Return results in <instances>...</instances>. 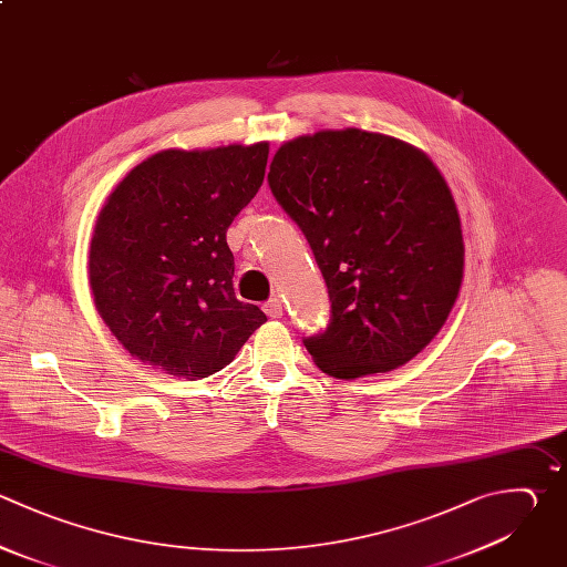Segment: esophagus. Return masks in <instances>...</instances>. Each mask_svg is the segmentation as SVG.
Returning a JSON list of instances; mask_svg holds the SVG:
<instances>
[{
    "label": "esophagus",
    "instance_id": "34e87169",
    "mask_svg": "<svg viewBox=\"0 0 567 567\" xmlns=\"http://www.w3.org/2000/svg\"><path fill=\"white\" fill-rule=\"evenodd\" d=\"M264 312H266L268 317H272V319H279V317L284 315V303H281V299H277V297L268 299V301L264 303Z\"/></svg>",
    "mask_w": 567,
    "mask_h": 567
}]
</instances>
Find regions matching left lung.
Listing matches in <instances>:
<instances>
[{"mask_svg":"<svg viewBox=\"0 0 567 567\" xmlns=\"http://www.w3.org/2000/svg\"><path fill=\"white\" fill-rule=\"evenodd\" d=\"M268 184L306 235L330 323L303 346L330 377L388 372L443 328L463 279L452 193L419 148L359 128L286 142Z\"/></svg>","mask_w":567,"mask_h":567,"instance_id":"1","label":"left lung"}]
</instances>
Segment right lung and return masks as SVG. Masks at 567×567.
Here are the masks:
<instances>
[{
	"label": "right lung",
	"mask_w": 567,
	"mask_h": 567,
	"mask_svg": "<svg viewBox=\"0 0 567 567\" xmlns=\"http://www.w3.org/2000/svg\"><path fill=\"white\" fill-rule=\"evenodd\" d=\"M268 142L162 151L106 199L91 241L95 306L144 363L184 379L226 368L266 315L235 297L233 219L264 184Z\"/></svg>",
	"instance_id": "right-lung-1"
}]
</instances>
